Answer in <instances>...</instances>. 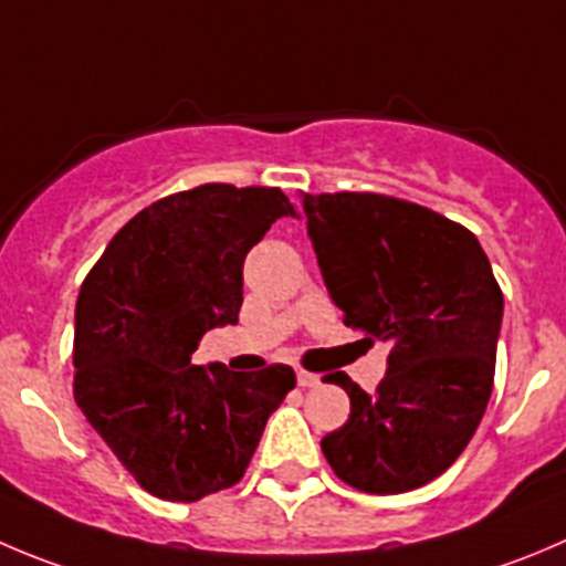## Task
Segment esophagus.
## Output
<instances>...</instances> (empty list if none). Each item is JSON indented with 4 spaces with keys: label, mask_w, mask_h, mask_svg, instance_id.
<instances>
[{
    "label": "esophagus",
    "mask_w": 566,
    "mask_h": 566,
    "mask_svg": "<svg viewBox=\"0 0 566 566\" xmlns=\"http://www.w3.org/2000/svg\"><path fill=\"white\" fill-rule=\"evenodd\" d=\"M297 384L303 386V389H314V386H319L322 380H319V375H311V373H305V369H300Z\"/></svg>",
    "instance_id": "obj_1"
}]
</instances>
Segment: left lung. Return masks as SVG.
I'll list each match as a JSON object with an SVG mask.
<instances>
[{
    "label": "left lung",
    "mask_w": 566,
    "mask_h": 566,
    "mask_svg": "<svg viewBox=\"0 0 566 566\" xmlns=\"http://www.w3.org/2000/svg\"><path fill=\"white\" fill-rule=\"evenodd\" d=\"M308 235L344 325L389 347L373 395L344 373L349 419L322 439L338 478L400 494L448 470L492 397L503 292L461 224L384 193H303Z\"/></svg>",
    "instance_id": "8db88e82"
}]
</instances>
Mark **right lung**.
<instances>
[{
  "label": "right lung",
  "instance_id": "add662e5",
  "mask_svg": "<svg viewBox=\"0 0 566 566\" xmlns=\"http://www.w3.org/2000/svg\"><path fill=\"white\" fill-rule=\"evenodd\" d=\"M283 217L294 206L280 188L171 193L113 235L80 289L74 400L155 497L193 503L239 483L297 384L286 364H193L199 338L239 322L247 252Z\"/></svg>",
  "mask_w": 566,
  "mask_h": 566
}]
</instances>
